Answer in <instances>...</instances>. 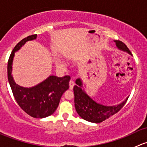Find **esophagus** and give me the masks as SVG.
I'll list each match as a JSON object with an SVG mask.
<instances>
[{"label":"esophagus","mask_w":147,"mask_h":147,"mask_svg":"<svg viewBox=\"0 0 147 147\" xmlns=\"http://www.w3.org/2000/svg\"><path fill=\"white\" fill-rule=\"evenodd\" d=\"M69 90H72L74 87V86H75V82H74L73 81L70 80L69 82Z\"/></svg>","instance_id":"1"}]
</instances>
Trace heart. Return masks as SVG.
Segmentation results:
<instances>
[{"label":"heart","instance_id":"heart-1","mask_svg":"<svg viewBox=\"0 0 147 147\" xmlns=\"http://www.w3.org/2000/svg\"><path fill=\"white\" fill-rule=\"evenodd\" d=\"M55 65L56 67H57L59 69H60V70H64L65 69V65L60 60H56Z\"/></svg>","mask_w":147,"mask_h":147}]
</instances>
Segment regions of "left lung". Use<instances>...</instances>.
Segmentation results:
<instances>
[{
    "mask_svg": "<svg viewBox=\"0 0 147 147\" xmlns=\"http://www.w3.org/2000/svg\"><path fill=\"white\" fill-rule=\"evenodd\" d=\"M116 45L119 50L131 55L127 45L120 40H115ZM76 85L73 88L75 94V107L78 115L86 121L93 123H100L108 119L110 116L117 113L124 107L127 99L117 106H105L94 102L82 90V82L80 79L76 80Z\"/></svg>",
    "mask_w": 147,
    "mask_h": 147,
    "instance_id": "left-lung-1",
    "label": "left lung"
}]
</instances>
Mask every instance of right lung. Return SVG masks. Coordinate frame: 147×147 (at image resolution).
Instances as JSON below:
<instances>
[{"instance_id":"obj_1","label":"right lung","mask_w":147,"mask_h":147,"mask_svg":"<svg viewBox=\"0 0 147 147\" xmlns=\"http://www.w3.org/2000/svg\"><path fill=\"white\" fill-rule=\"evenodd\" d=\"M37 35H29L20 40L13 48L8 62V79L15 100L22 109L34 118H44L53 115L60 103L63 93L69 88V76L57 78L51 75L35 87L26 88L19 86L12 77V64L15 53L27 41Z\"/></svg>"}]
</instances>
